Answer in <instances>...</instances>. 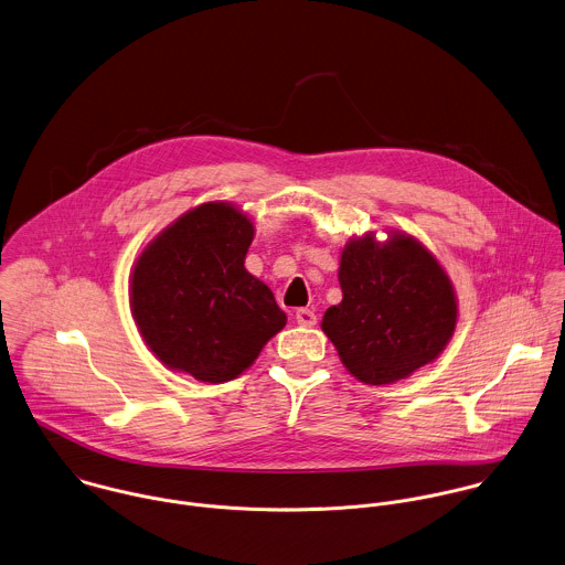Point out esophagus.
<instances>
[{
	"label": "esophagus",
	"mask_w": 565,
	"mask_h": 565,
	"mask_svg": "<svg viewBox=\"0 0 565 565\" xmlns=\"http://www.w3.org/2000/svg\"><path fill=\"white\" fill-rule=\"evenodd\" d=\"M295 319H297V323H299L301 328H315V326H317V315H315V310H310V308H299V310L295 312Z\"/></svg>",
	"instance_id": "esophagus-1"
}]
</instances>
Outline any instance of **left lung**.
Segmentation results:
<instances>
[{"instance_id":"8db88e82","label":"left lung","mask_w":565,"mask_h":565,"mask_svg":"<svg viewBox=\"0 0 565 565\" xmlns=\"http://www.w3.org/2000/svg\"><path fill=\"white\" fill-rule=\"evenodd\" d=\"M342 301L328 308L321 330L340 362L371 386L395 384L435 362L448 347L458 299L439 259L413 235L391 228L351 237L340 250Z\"/></svg>"}]
</instances>
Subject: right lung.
<instances>
[{"instance_id":"obj_1","label":"right lung","mask_w":565,"mask_h":565,"mask_svg":"<svg viewBox=\"0 0 565 565\" xmlns=\"http://www.w3.org/2000/svg\"><path fill=\"white\" fill-rule=\"evenodd\" d=\"M255 228L225 201L203 203L152 237L130 270V315L172 371L221 384L286 326L273 290L244 268Z\"/></svg>"}]
</instances>
